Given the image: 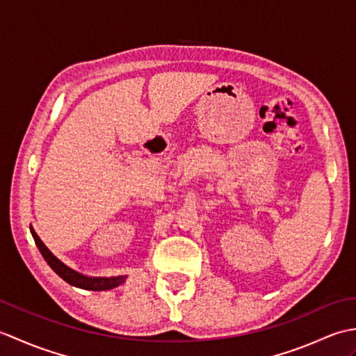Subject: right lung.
Returning a JSON list of instances; mask_svg holds the SVG:
<instances>
[{
	"instance_id": "right-lung-1",
	"label": "right lung",
	"mask_w": 356,
	"mask_h": 356,
	"mask_svg": "<svg viewBox=\"0 0 356 356\" xmlns=\"http://www.w3.org/2000/svg\"><path fill=\"white\" fill-rule=\"evenodd\" d=\"M30 232H32L35 243H36L38 249H40V252L42 254L44 260L47 261L49 266L55 270L56 274L64 280V282H67L74 287H81V289H86V291H110V289H113V287H118L119 284H122L127 280V275L88 277V275L81 274V272L72 269L70 266H67L65 263L59 260L58 257L44 245V241L35 232L33 226H30Z\"/></svg>"
}]
</instances>
